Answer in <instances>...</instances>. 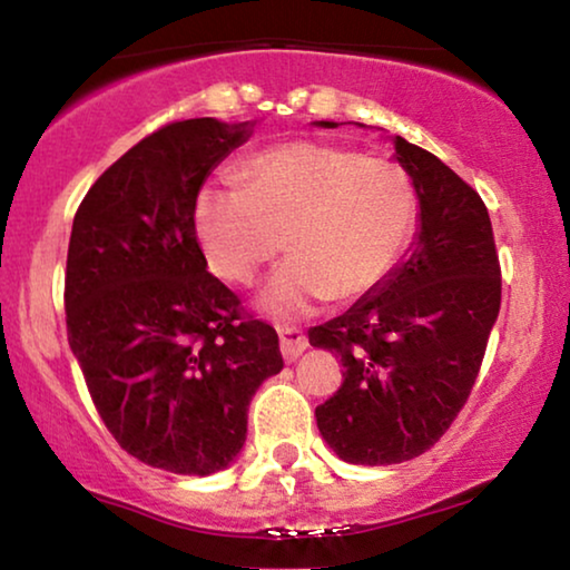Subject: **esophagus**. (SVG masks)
<instances>
[{
	"instance_id": "obj_1",
	"label": "esophagus",
	"mask_w": 570,
	"mask_h": 570,
	"mask_svg": "<svg viewBox=\"0 0 570 570\" xmlns=\"http://www.w3.org/2000/svg\"><path fill=\"white\" fill-rule=\"evenodd\" d=\"M278 338H281V354H284L286 362H294L307 348V336L299 328H292V325H281Z\"/></svg>"
}]
</instances>
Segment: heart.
Returning a JSON list of instances; mask_svg holds the SVG:
<instances>
[{
  "label": "heart",
  "instance_id": "b5f03b06",
  "mask_svg": "<svg viewBox=\"0 0 570 570\" xmlns=\"http://www.w3.org/2000/svg\"><path fill=\"white\" fill-rule=\"evenodd\" d=\"M237 185H208L195 203L197 237L216 276L249 284L281 249L294 255L263 294L273 315L354 299L396 265L416 216L404 166L328 142L294 140L249 156Z\"/></svg>",
  "mask_w": 570,
  "mask_h": 570
}]
</instances>
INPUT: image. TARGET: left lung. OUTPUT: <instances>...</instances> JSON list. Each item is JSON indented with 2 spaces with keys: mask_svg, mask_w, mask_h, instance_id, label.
Masks as SVG:
<instances>
[{
  "mask_svg": "<svg viewBox=\"0 0 570 570\" xmlns=\"http://www.w3.org/2000/svg\"><path fill=\"white\" fill-rule=\"evenodd\" d=\"M393 142L420 197L414 253L373 294L307 333L344 364L341 389L315 409L317 430L341 459L364 466L401 464L445 435L474 389L500 309L482 197L430 150Z\"/></svg>",
  "mask_w": 570,
  "mask_h": 570,
  "instance_id": "1",
  "label": "left lung"
}]
</instances>
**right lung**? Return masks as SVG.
I'll use <instances>...</instances> for the list:
<instances>
[{
  "mask_svg": "<svg viewBox=\"0 0 570 570\" xmlns=\"http://www.w3.org/2000/svg\"><path fill=\"white\" fill-rule=\"evenodd\" d=\"M249 121L179 119L82 197L65 271L67 338L114 440L142 464L206 476L247 438V406L281 373L276 328L214 273L195 232L210 169Z\"/></svg>",
  "mask_w": 570,
  "mask_h": 570,
  "instance_id": "1",
  "label": "right lung"
}]
</instances>
